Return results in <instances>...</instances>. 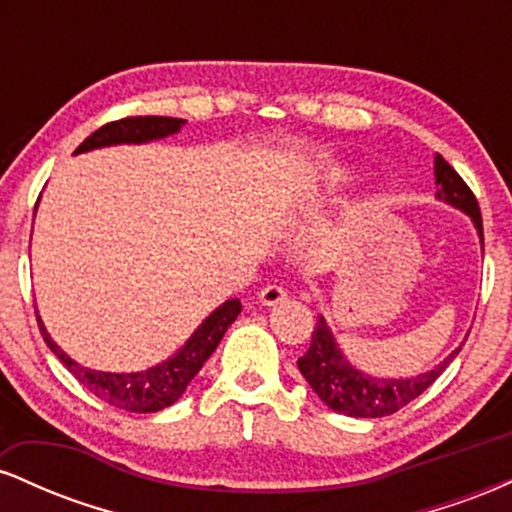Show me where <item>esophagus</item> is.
I'll return each mask as SVG.
<instances>
[{"mask_svg": "<svg viewBox=\"0 0 512 512\" xmlns=\"http://www.w3.org/2000/svg\"><path fill=\"white\" fill-rule=\"evenodd\" d=\"M281 301H286L284 286L269 284V286H264V289L260 291V303L262 305H276V303H281Z\"/></svg>", "mask_w": 512, "mask_h": 512, "instance_id": "obj_1", "label": "esophagus"}]
</instances>
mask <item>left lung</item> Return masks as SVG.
<instances>
[{"mask_svg": "<svg viewBox=\"0 0 512 512\" xmlns=\"http://www.w3.org/2000/svg\"><path fill=\"white\" fill-rule=\"evenodd\" d=\"M433 175H436V197L450 207L464 211L477 228L481 245H484V228H481V211L477 197L467 187L457 170L445 161L443 156H436L433 163ZM462 346H457L450 356H445L438 366L409 378H378L358 370L344 351L339 349L337 339L327 325L325 317H317L313 330V342L310 349L298 358V370L313 392L332 411L346 416H358V419H378V416L395 414L397 409L407 407L411 399H416L421 392L428 390L438 380V375L450 366L452 358L460 354Z\"/></svg>", "mask_w": 512, "mask_h": 512, "instance_id": "obj_1", "label": "left lung"}]
</instances>
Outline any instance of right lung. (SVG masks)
I'll return each mask as SVG.
<instances>
[{
  "label": "right lung",
  "instance_id": "right-lung-1",
  "mask_svg": "<svg viewBox=\"0 0 512 512\" xmlns=\"http://www.w3.org/2000/svg\"><path fill=\"white\" fill-rule=\"evenodd\" d=\"M182 125H185V120H178V117H125V120L108 122V125L96 129L91 137H86L79 144L74 154H86V151L117 144H149L156 142V139H166L170 134H178ZM240 310H243V305H240L238 298L221 303L173 356L146 370H137V373H105V370L79 366L50 337L40 315L38 327L52 354L60 358L69 373L88 392H93L98 399L113 404L117 409L134 411V414H151V411H161L178 402L187 385L192 383V378L202 370L207 358L214 354L228 327L236 322Z\"/></svg>",
  "mask_w": 512,
  "mask_h": 512
}]
</instances>
